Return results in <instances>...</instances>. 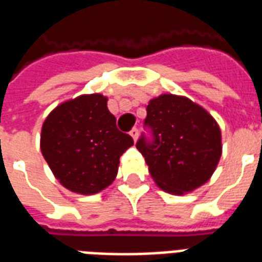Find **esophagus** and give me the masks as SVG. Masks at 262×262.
Here are the masks:
<instances>
[{
	"label": "esophagus",
	"instance_id": "esophagus-1",
	"mask_svg": "<svg viewBox=\"0 0 262 262\" xmlns=\"http://www.w3.org/2000/svg\"><path fill=\"white\" fill-rule=\"evenodd\" d=\"M129 135H131V137H133L134 141L137 142L138 135H139V133H138V128H133V129H131V131H129Z\"/></svg>",
	"mask_w": 262,
	"mask_h": 262
}]
</instances>
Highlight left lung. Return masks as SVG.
Segmentation results:
<instances>
[{"mask_svg": "<svg viewBox=\"0 0 262 262\" xmlns=\"http://www.w3.org/2000/svg\"><path fill=\"white\" fill-rule=\"evenodd\" d=\"M144 135L137 148L144 157L157 185L167 193H189L211 179L222 156L216 120L188 97L161 95L148 102Z\"/></svg>", "mask_w": 262, "mask_h": 262, "instance_id": "obj_1", "label": "left lung"}]
</instances>
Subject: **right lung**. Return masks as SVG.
<instances>
[{
	"label": "right lung",
	"instance_id": "obj_1",
	"mask_svg": "<svg viewBox=\"0 0 262 262\" xmlns=\"http://www.w3.org/2000/svg\"><path fill=\"white\" fill-rule=\"evenodd\" d=\"M100 93L82 95L56 106L46 118L40 135L41 154L64 188L95 194L116 179L123 152L134 144L120 133L116 118Z\"/></svg>",
	"mask_w": 262,
	"mask_h": 262
}]
</instances>
